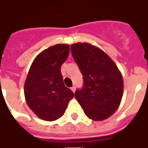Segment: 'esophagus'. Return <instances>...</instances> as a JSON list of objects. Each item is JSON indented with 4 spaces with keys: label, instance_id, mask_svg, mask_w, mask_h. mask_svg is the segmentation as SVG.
Here are the masks:
<instances>
[{
    "label": "esophagus",
    "instance_id": "1",
    "mask_svg": "<svg viewBox=\"0 0 148 148\" xmlns=\"http://www.w3.org/2000/svg\"><path fill=\"white\" fill-rule=\"evenodd\" d=\"M71 90L72 91H73V92H75V90H76V88H75V87H74V86H73V87H71Z\"/></svg>",
    "mask_w": 148,
    "mask_h": 148
}]
</instances>
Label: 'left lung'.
Masks as SVG:
<instances>
[{"label":"left lung","mask_w":148,"mask_h":148,"mask_svg":"<svg viewBox=\"0 0 148 148\" xmlns=\"http://www.w3.org/2000/svg\"><path fill=\"white\" fill-rule=\"evenodd\" d=\"M71 49L84 80L74 97L89 118L107 119L121 101L124 81L121 72L107 53L88 43H76Z\"/></svg>","instance_id":"obj_1"}]
</instances>
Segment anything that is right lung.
<instances>
[{"instance_id": "add662e5", "label": "right lung", "mask_w": 148, "mask_h": 148, "mask_svg": "<svg viewBox=\"0 0 148 148\" xmlns=\"http://www.w3.org/2000/svg\"><path fill=\"white\" fill-rule=\"evenodd\" d=\"M68 45H56L39 53L24 84L27 105L40 119L53 121L62 117L74 94L65 87L61 65L69 55Z\"/></svg>"}]
</instances>
